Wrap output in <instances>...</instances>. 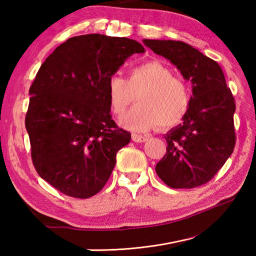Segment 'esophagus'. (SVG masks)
<instances>
[{"label":"esophagus","mask_w":256,"mask_h":256,"mask_svg":"<svg viewBox=\"0 0 256 256\" xmlns=\"http://www.w3.org/2000/svg\"><path fill=\"white\" fill-rule=\"evenodd\" d=\"M149 138V136H141V134H132V140L134 142H138V144H142V142H146Z\"/></svg>","instance_id":"obj_1"}]
</instances>
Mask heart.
<instances>
[{
    "mask_svg": "<svg viewBox=\"0 0 256 256\" xmlns=\"http://www.w3.org/2000/svg\"><path fill=\"white\" fill-rule=\"evenodd\" d=\"M136 94L133 107L120 124L136 132H146L162 124H180L190 106L188 84L175 76L172 68L160 60H148L131 68L128 80L112 74L107 82V97L112 114L122 116Z\"/></svg>",
    "mask_w": 256,
    "mask_h": 256,
    "instance_id": "heart-1",
    "label": "heart"
}]
</instances>
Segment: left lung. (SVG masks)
I'll list each match as a JSON object with an SVG mask.
<instances>
[{"mask_svg":"<svg viewBox=\"0 0 256 256\" xmlns=\"http://www.w3.org/2000/svg\"><path fill=\"white\" fill-rule=\"evenodd\" d=\"M156 54L170 60L192 82L190 106L183 123L164 134L167 151L156 172L172 188L206 184L235 148V99L222 68L200 50L178 40H144Z\"/></svg>","mask_w":256,"mask_h":256,"instance_id":"left-lung-1","label":"left lung"}]
</instances>
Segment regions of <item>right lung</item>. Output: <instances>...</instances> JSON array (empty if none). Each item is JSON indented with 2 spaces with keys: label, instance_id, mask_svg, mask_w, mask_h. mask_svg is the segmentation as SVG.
<instances>
[{
  "label": "right lung",
  "instance_id": "obj_1",
  "mask_svg": "<svg viewBox=\"0 0 256 256\" xmlns=\"http://www.w3.org/2000/svg\"><path fill=\"white\" fill-rule=\"evenodd\" d=\"M144 47L128 38L89 34L68 38L45 62L29 89L26 128L34 166L66 196L86 198L110 178L131 133L112 120L107 82Z\"/></svg>",
  "mask_w": 256,
  "mask_h": 256
}]
</instances>
